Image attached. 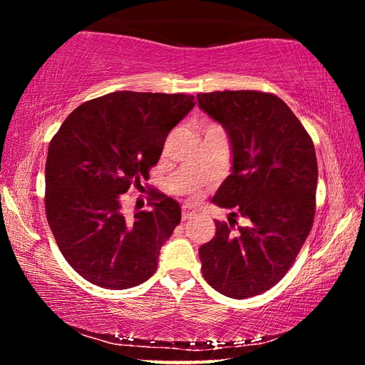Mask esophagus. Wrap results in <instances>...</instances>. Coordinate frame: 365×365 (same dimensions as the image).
I'll return each mask as SVG.
<instances>
[{
  "mask_svg": "<svg viewBox=\"0 0 365 365\" xmlns=\"http://www.w3.org/2000/svg\"><path fill=\"white\" fill-rule=\"evenodd\" d=\"M195 214H196V209H195L193 206L185 205V206L182 207V220H188V219L193 217Z\"/></svg>",
  "mask_w": 365,
  "mask_h": 365,
  "instance_id": "1",
  "label": "esophagus"
}]
</instances>
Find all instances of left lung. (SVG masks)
Here are the masks:
<instances>
[{
    "label": "left lung",
    "mask_w": 365,
    "mask_h": 365,
    "mask_svg": "<svg viewBox=\"0 0 365 365\" xmlns=\"http://www.w3.org/2000/svg\"><path fill=\"white\" fill-rule=\"evenodd\" d=\"M197 106L230 138L232 174L212 202L248 224L215 220L200 248L201 270L235 299L267 292L292 267L314 224L317 159L306 128L279 96L255 90L197 95Z\"/></svg>",
    "instance_id": "left-lung-1"
}]
</instances>
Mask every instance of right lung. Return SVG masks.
<instances>
[{
  "instance_id": "obj_1",
  "label": "right lung",
  "mask_w": 365,
  "mask_h": 365,
  "mask_svg": "<svg viewBox=\"0 0 365 365\" xmlns=\"http://www.w3.org/2000/svg\"><path fill=\"white\" fill-rule=\"evenodd\" d=\"M193 95L114 91L78 106L48 148L45 207L71 267L93 285L125 289L156 272L160 246L180 224V205L150 191V211L122 212L169 132L195 108Z\"/></svg>"
}]
</instances>
